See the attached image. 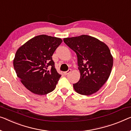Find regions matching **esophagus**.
<instances>
[{"label":"esophagus","mask_w":131,"mask_h":131,"mask_svg":"<svg viewBox=\"0 0 131 131\" xmlns=\"http://www.w3.org/2000/svg\"><path fill=\"white\" fill-rule=\"evenodd\" d=\"M71 69H69L68 71L64 72L63 73H64V75H68V74H69V73H71Z\"/></svg>","instance_id":"34e87169"}]
</instances>
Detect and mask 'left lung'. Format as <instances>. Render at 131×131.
<instances>
[{
	"label": "left lung",
	"mask_w": 131,
	"mask_h": 131,
	"mask_svg": "<svg viewBox=\"0 0 131 131\" xmlns=\"http://www.w3.org/2000/svg\"><path fill=\"white\" fill-rule=\"evenodd\" d=\"M63 41L77 53L81 77L73 88L77 93L91 95L98 91L108 79L113 56L108 46L94 37L82 35L66 38Z\"/></svg>",
	"instance_id": "obj_1"
}]
</instances>
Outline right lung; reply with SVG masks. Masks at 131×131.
Instances as JSON below:
<instances>
[{
    "label": "right lung",
    "instance_id": "1",
    "mask_svg": "<svg viewBox=\"0 0 131 131\" xmlns=\"http://www.w3.org/2000/svg\"><path fill=\"white\" fill-rule=\"evenodd\" d=\"M62 42L60 38L38 35L19 47L13 59L17 77L25 88L39 95L55 89L61 75L54 68L52 55ZM51 67L50 71L47 67Z\"/></svg>",
    "mask_w": 131,
    "mask_h": 131
}]
</instances>
